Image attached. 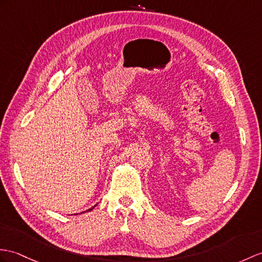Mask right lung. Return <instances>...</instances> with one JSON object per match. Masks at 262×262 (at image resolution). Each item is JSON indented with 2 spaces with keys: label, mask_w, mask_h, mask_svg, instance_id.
Wrapping results in <instances>:
<instances>
[{
  "label": "right lung",
  "mask_w": 262,
  "mask_h": 262,
  "mask_svg": "<svg viewBox=\"0 0 262 262\" xmlns=\"http://www.w3.org/2000/svg\"><path fill=\"white\" fill-rule=\"evenodd\" d=\"M95 206H96V205H95ZM95 206H93V208H91V209H89V210H87V211H91V210H93V209L95 208ZM87 211H86V212H87Z\"/></svg>",
  "instance_id": "1"
}]
</instances>
